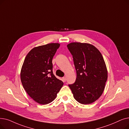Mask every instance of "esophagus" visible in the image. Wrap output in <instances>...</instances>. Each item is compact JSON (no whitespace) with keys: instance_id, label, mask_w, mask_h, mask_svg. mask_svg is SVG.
<instances>
[{"instance_id":"1","label":"esophagus","mask_w":129,"mask_h":129,"mask_svg":"<svg viewBox=\"0 0 129 129\" xmlns=\"http://www.w3.org/2000/svg\"><path fill=\"white\" fill-rule=\"evenodd\" d=\"M62 79H63V82H65L66 80V78L65 77H63L62 78Z\"/></svg>"}]
</instances>
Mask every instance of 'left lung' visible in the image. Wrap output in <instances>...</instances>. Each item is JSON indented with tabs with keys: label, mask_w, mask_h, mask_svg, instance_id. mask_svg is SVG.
<instances>
[{
	"label": "left lung",
	"mask_w": 129,
	"mask_h": 129,
	"mask_svg": "<svg viewBox=\"0 0 129 129\" xmlns=\"http://www.w3.org/2000/svg\"><path fill=\"white\" fill-rule=\"evenodd\" d=\"M68 48L76 71L75 83L69 85L74 99L83 104L94 102L101 96L108 79V70L99 49L88 43L73 42Z\"/></svg>",
	"instance_id": "left-lung-1"
}]
</instances>
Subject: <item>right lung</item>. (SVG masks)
Returning a JSON list of instances; mask_svg holds the SVG:
<instances>
[{
	"label": "right lung",
	"instance_id": "obj_1",
	"mask_svg": "<svg viewBox=\"0 0 129 129\" xmlns=\"http://www.w3.org/2000/svg\"><path fill=\"white\" fill-rule=\"evenodd\" d=\"M59 46L58 43H50L33 48L22 65V85L29 96L40 104L53 101L64 84L53 73L52 59Z\"/></svg>",
	"mask_w": 129,
	"mask_h": 129
}]
</instances>
